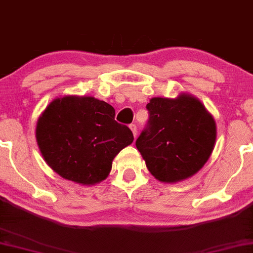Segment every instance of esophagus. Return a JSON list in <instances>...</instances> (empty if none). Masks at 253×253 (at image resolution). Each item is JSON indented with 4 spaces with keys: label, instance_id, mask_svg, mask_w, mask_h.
Returning a JSON list of instances; mask_svg holds the SVG:
<instances>
[{
    "label": "esophagus",
    "instance_id": "esophagus-1",
    "mask_svg": "<svg viewBox=\"0 0 253 253\" xmlns=\"http://www.w3.org/2000/svg\"><path fill=\"white\" fill-rule=\"evenodd\" d=\"M129 128H130V130H132V132H133V135H134V137H136V135H137V128H136V125H135V124H130V125H129Z\"/></svg>",
    "mask_w": 253,
    "mask_h": 253
}]
</instances>
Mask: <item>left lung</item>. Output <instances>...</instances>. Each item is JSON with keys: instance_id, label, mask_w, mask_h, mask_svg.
<instances>
[{"instance_id": "8db88e82", "label": "left lung", "mask_w": 253, "mask_h": 253, "mask_svg": "<svg viewBox=\"0 0 253 253\" xmlns=\"http://www.w3.org/2000/svg\"><path fill=\"white\" fill-rule=\"evenodd\" d=\"M149 120L136 140L148 170L160 181L176 183L197 173L216 140L213 117L197 98L155 97L147 104Z\"/></svg>"}]
</instances>
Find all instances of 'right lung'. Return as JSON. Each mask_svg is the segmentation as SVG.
I'll return each instance as SVG.
<instances>
[{
    "mask_svg": "<svg viewBox=\"0 0 253 253\" xmlns=\"http://www.w3.org/2000/svg\"><path fill=\"white\" fill-rule=\"evenodd\" d=\"M110 104L93 97L54 99L37 123L36 136L47 164L65 179L83 185L109 176L118 153L133 142Z\"/></svg>",
    "mask_w": 253,
    "mask_h": 253,
    "instance_id": "right-lung-1",
    "label": "right lung"
}]
</instances>
